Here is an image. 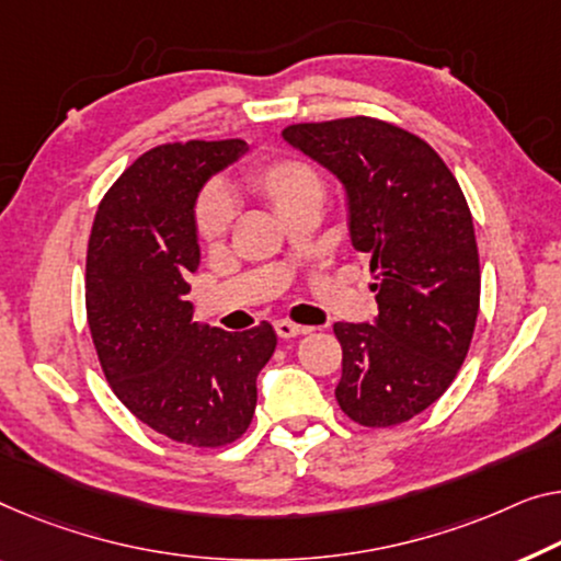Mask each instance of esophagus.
Instances as JSON below:
<instances>
[{
  "instance_id": "1",
  "label": "esophagus",
  "mask_w": 561,
  "mask_h": 561,
  "mask_svg": "<svg viewBox=\"0 0 561 561\" xmlns=\"http://www.w3.org/2000/svg\"><path fill=\"white\" fill-rule=\"evenodd\" d=\"M274 330H277L282 340H291V337H299V334L309 332V328H302V324H295V322H287V320L274 322Z\"/></svg>"
}]
</instances>
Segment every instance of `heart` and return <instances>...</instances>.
Returning <instances> with one entry per match:
<instances>
[{
  "label": "heart",
  "mask_w": 561,
  "mask_h": 561,
  "mask_svg": "<svg viewBox=\"0 0 561 561\" xmlns=\"http://www.w3.org/2000/svg\"><path fill=\"white\" fill-rule=\"evenodd\" d=\"M247 186L262 198L282 221L284 216L305 206H320L324 186L322 175L302 156H277L247 171ZM233 204L219 188L198 196L194 208L196 237L204 247H219L231 229Z\"/></svg>",
  "instance_id": "1"
}]
</instances>
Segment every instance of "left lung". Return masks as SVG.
Wrapping results in <instances>:
<instances>
[{
    "label": "left lung",
    "instance_id": "1",
    "mask_svg": "<svg viewBox=\"0 0 561 561\" xmlns=\"http://www.w3.org/2000/svg\"><path fill=\"white\" fill-rule=\"evenodd\" d=\"M282 136L345 186L350 239L375 274V324L334 322V398L367 428L411 421L454 382L479 317V249L463 191L436 150L386 121L297 123Z\"/></svg>",
    "mask_w": 561,
    "mask_h": 561
}]
</instances>
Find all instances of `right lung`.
Listing matches in <instances>:
<instances>
[{
  "instance_id": "obj_1",
  "label": "right lung",
  "mask_w": 561,
  "mask_h": 561,
  "mask_svg": "<svg viewBox=\"0 0 561 561\" xmlns=\"http://www.w3.org/2000/svg\"><path fill=\"white\" fill-rule=\"evenodd\" d=\"M244 153L239 138L150 148L107 188L88 241V324L107 382L148 428L198 448L244 436L277 347L270 322L208 328L188 302L198 191Z\"/></svg>"
}]
</instances>
